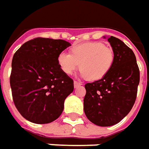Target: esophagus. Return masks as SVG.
Returning <instances> with one entry per match:
<instances>
[{
  "label": "esophagus",
  "mask_w": 149,
  "mask_h": 149,
  "mask_svg": "<svg viewBox=\"0 0 149 149\" xmlns=\"http://www.w3.org/2000/svg\"><path fill=\"white\" fill-rule=\"evenodd\" d=\"M73 84H74L75 88H77V87H79V86L82 85V83H81V82H77V81H74L73 82Z\"/></svg>",
  "instance_id": "esophagus-1"
}]
</instances>
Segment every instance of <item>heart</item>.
I'll use <instances>...</instances> for the list:
<instances>
[{"mask_svg":"<svg viewBox=\"0 0 149 149\" xmlns=\"http://www.w3.org/2000/svg\"><path fill=\"white\" fill-rule=\"evenodd\" d=\"M70 55L62 52L57 57V64L67 75L73 74L79 68L80 75L89 81H98L110 72L114 64L113 49L100 42H89L71 47Z\"/></svg>","mask_w":149,"mask_h":149,"instance_id":"b5f03b06","label":"heart"}]
</instances>
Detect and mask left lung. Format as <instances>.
I'll use <instances>...</instances> for the list:
<instances>
[{"label": "left lung", "mask_w": 149, "mask_h": 149, "mask_svg": "<svg viewBox=\"0 0 149 149\" xmlns=\"http://www.w3.org/2000/svg\"><path fill=\"white\" fill-rule=\"evenodd\" d=\"M107 40L114 51V64L104 77L85 85V114L89 121L101 127L114 125L127 115L136 102L140 83L132 50L114 36Z\"/></svg>", "instance_id": "obj_1"}]
</instances>
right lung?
<instances>
[{
  "instance_id": "obj_1",
  "label": "right lung",
  "mask_w": 149,
  "mask_h": 149,
  "mask_svg": "<svg viewBox=\"0 0 149 149\" xmlns=\"http://www.w3.org/2000/svg\"><path fill=\"white\" fill-rule=\"evenodd\" d=\"M69 46L63 39L36 38L13 55L10 75L13 102L28 121L49 123L62 114L64 100L74 86L59 67L57 57Z\"/></svg>"
}]
</instances>
